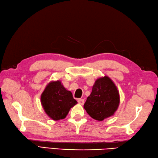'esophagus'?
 Returning a JSON list of instances; mask_svg holds the SVG:
<instances>
[{
	"instance_id": "34e87169",
	"label": "esophagus",
	"mask_w": 158,
	"mask_h": 158,
	"mask_svg": "<svg viewBox=\"0 0 158 158\" xmlns=\"http://www.w3.org/2000/svg\"><path fill=\"white\" fill-rule=\"evenodd\" d=\"M77 102H78V103L79 104H81V105H83V104H84V100L83 99H78L77 100Z\"/></svg>"
}]
</instances>
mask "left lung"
<instances>
[{
    "instance_id": "left-lung-1",
    "label": "left lung",
    "mask_w": 158,
    "mask_h": 158,
    "mask_svg": "<svg viewBox=\"0 0 158 158\" xmlns=\"http://www.w3.org/2000/svg\"><path fill=\"white\" fill-rule=\"evenodd\" d=\"M120 103L119 92L108 76L98 79L88 96L84 108L91 118L102 121L113 116Z\"/></svg>"
}]
</instances>
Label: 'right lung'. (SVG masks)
<instances>
[{"mask_svg":"<svg viewBox=\"0 0 158 158\" xmlns=\"http://www.w3.org/2000/svg\"><path fill=\"white\" fill-rule=\"evenodd\" d=\"M41 104L46 114L54 120L64 119L70 109L77 104L70 91L60 81H51L41 95Z\"/></svg>","mask_w":158,"mask_h":158,"instance_id":"add662e5","label":"right lung"}]
</instances>
